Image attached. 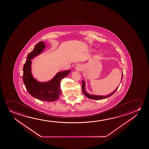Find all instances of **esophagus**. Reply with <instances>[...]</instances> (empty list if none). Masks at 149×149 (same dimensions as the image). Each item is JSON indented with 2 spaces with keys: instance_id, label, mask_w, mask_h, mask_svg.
<instances>
[{
  "instance_id": "esophagus-1",
  "label": "esophagus",
  "mask_w": 149,
  "mask_h": 149,
  "mask_svg": "<svg viewBox=\"0 0 149 149\" xmlns=\"http://www.w3.org/2000/svg\"><path fill=\"white\" fill-rule=\"evenodd\" d=\"M83 66L80 64H77L75 67L76 70L77 71H81L83 69Z\"/></svg>"
}]
</instances>
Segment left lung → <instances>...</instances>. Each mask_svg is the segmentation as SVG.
Instances as JSON below:
<instances>
[{
	"label": "left lung",
	"mask_w": 149,
	"mask_h": 149,
	"mask_svg": "<svg viewBox=\"0 0 149 149\" xmlns=\"http://www.w3.org/2000/svg\"><path fill=\"white\" fill-rule=\"evenodd\" d=\"M122 78H123V72H122V74L121 81L122 80ZM85 84L86 83H85V81L83 80L82 81V90H83L84 94H85V95L87 96V97L89 98V99H92V100H100L106 99V98L111 96L117 91V90L118 89V87L119 86H118V87H117V88L113 91L111 92V93H110V94H108L107 95H106V96H104V95L102 96V95H93V94H89V93H87L86 90H85Z\"/></svg>",
	"instance_id": "1"
}]
</instances>
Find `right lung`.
<instances>
[{"label": "right lung", "mask_w": 149, "mask_h": 149, "mask_svg": "<svg viewBox=\"0 0 149 149\" xmlns=\"http://www.w3.org/2000/svg\"><path fill=\"white\" fill-rule=\"evenodd\" d=\"M45 48V43L40 41L28 54L23 68V82L31 96L42 101L53 102L59 99L61 94L60 81L62 78L69 75L71 70L59 72L53 79L47 82H39L34 79L31 73V59L41 54Z\"/></svg>", "instance_id": "add662e5"}]
</instances>
